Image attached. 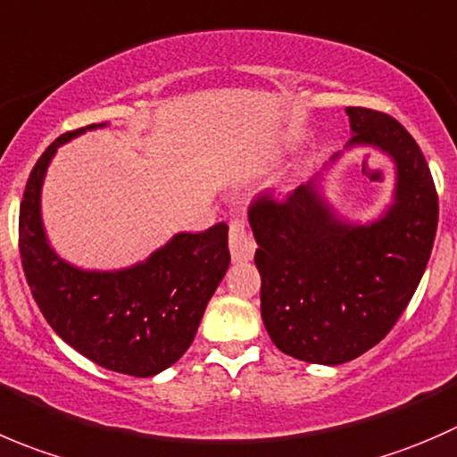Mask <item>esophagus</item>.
<instances>
[{
  "label": "esophagus",
  "mask_w": 457,
  "mask_h": 457,
  "mask_svg": "<svg viewBox=\"0 0 457 457\" xmlns=\"http://www.w3.org/2000/svg\"><path fill=\"white\" fill-rule=\"evenodd\" d=\"M228 248L233 262H248L253 260V253H255V242L248 235L246 227H244L242 220H233L228 230Z\"/></svg>",
  "instance_id": "1"
}]
</instances>
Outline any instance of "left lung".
Instances as JSON below:
<instances>
[{
  "label": "left lung",
  "mask_w": 457,
  "mask_h": 457,
  "mask_svg": "<svg viewBox=\"0 0 457 457\" xmlns=\"http://www.w3.org/2000/svg\"><path fill=\"white\" fill-rule=\"evenodd\" d=\"M346 115V151L376 148L393 164V195L378 218H342L324 193V173L282 202L262 195L248 211L270 340L291 358L327 367L360 358L391 331L422 279L437 228L431 170L409 130L369 108L351 106Z\"/></svg>",
  "instance_id": "8db88e82"
}]
</instances>
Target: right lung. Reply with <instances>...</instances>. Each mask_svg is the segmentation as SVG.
Wrapping results in <instances>:
<instances>
[{"instance_id": "right-lung-1", "label": "right lung", "mask_w": 457, "mask_h": 457, "mask_svg": "<svg viewBox=\"0 0 457 457\" xmlns=\"http://www.w3.org/2000/svg\"><path fill=\"white\" fill-rule=\"evenodd\" d=\"M104 126L62 135L35 164L20 206L21 264L39 311L66 345L108 371L151 378L191 346L230 264L228 227L175 233L126 269H81L64 260L44 228V179L57 148Z\"/></svg>"}]
</instances>
